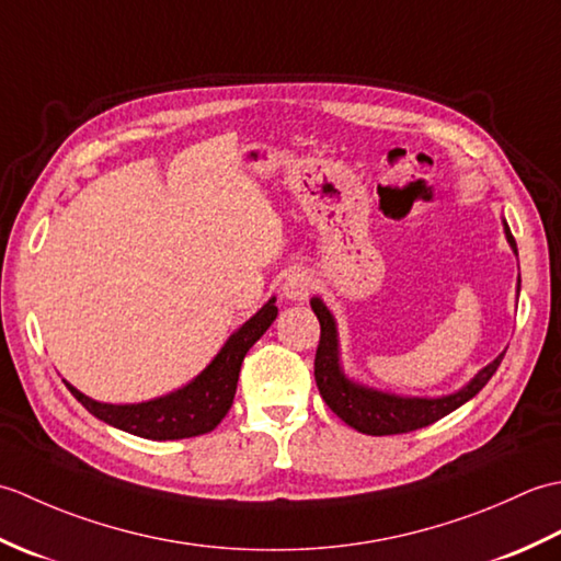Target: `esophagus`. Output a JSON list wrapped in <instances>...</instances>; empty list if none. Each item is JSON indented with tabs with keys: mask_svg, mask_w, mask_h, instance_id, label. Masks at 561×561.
<instances>
[{
	"mask_svg": "<svg viewBox=\"0 0 561 561\" xmlns=\"http://www.w3.org/2000/svg\"><path fill=\"white\" fill-rule=\"evenodd\" d=\"M313 287H316V282H313L311 274H308L306 270H294L289 277L284 279L282 291L289 301H304V299H308V296H311Z\"/></svg>",
	"mask_w": 561,
	"mask_h": 561,
	"instance_id": "esophagus-1",
	"label": "esophagus"
}]
</instances>
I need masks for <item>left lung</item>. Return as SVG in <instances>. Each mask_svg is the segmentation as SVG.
<instances>
[{
	"label": "left lung",
	"instance_id": "1",
	"mask_svg": "<svg viewBox=\"0 0 561 561\" xmlns=\"http://www.w3.org/2000/svg\"><path fill=\"white\" fill-rule=\"evenodd\" d=\"M504 233L506 241L518 255V248L514 236H511L508 224L504 219ZM516 291H520V274ZM313 313L320 320V342L316 352V383L320 396L328 402V408L335 412L344 424L368 436H388V434H408L414 428H422L444 420L446 414L458 410L460 404L472 400L478 392L486 386L499 364H502L506 350L496 356L492 364H486L482 371L474 374L470 383H465L460 390L448 392V396L438 398H412V396H396V392H383L376 388H368L364 383H356L347 374H344L340 362V335L335 316L323 304L320 296L311 299Z\"/></svg>",
	"mask_w": 561,
	"mask_h": 561
}]
</instances>
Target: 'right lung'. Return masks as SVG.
Instances as JSON below:
<instances>
[{
	"instance_id": "add662e5",
	"label": "right lung",
	"mask_w": 561,
	"mask_h": 561,
	"mask_svg": "<svg viewBox=\"0 0 561 561\" xmlns=\"http://www.w3.org/2000/svg\"><path fill=\"white\" fill-rule=\"evenodd\" d=\"M274 301L277 299L272 296L253 318H248L224 342V347L207 364L205 371L197 374L187 386L169 392V396L133 404H111L83 396L81 390L67 383V380L65 383L71 396L93 416H99L101 422L115 428H123L127 434L151 440H175L209 434L224 420L226 412L231 410L238 374H241V364L248 350L265 335L274 318H277Z\"/></svg>"
}]
</instances>
